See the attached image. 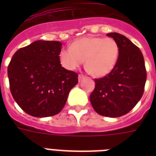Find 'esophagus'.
Masks as SVG:
<instances>
[{"mask_svg": "<svg viewBox=\"0 0 156 156\" xmlns=\"http://www.w3.org/2000/svg\"><path fill=\"white\" fill-rule=\"evenodd\" d=\"M85 78V75H83V73H80V74H78V80L81 81L83 78Z\"/></svg>", "mask_w": 156, "mask_h": 156, "instance_id": "obj_1", "label": "esophagus"}]
</instances>
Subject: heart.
Instances as JSON below:
<instances>
[{
  "label": "heart",
  "instance_id": "b5f03b06",
  "mask_svg": "<svg viewBox=\"0 0 156 156\" xmlns=\"http://www.w3.org/2000/svg\"><path fill=\"white\" fill-rule=\"evenodd\" d=\"M118 44L112 38L87 36L74 40L70 48L59 53L60 62L69 70H73L83 64L94 77H104L116 66L119 57Z\"/></svg>",
  "mask_w": 156,
  "mask_h": 156
}]
</instances>
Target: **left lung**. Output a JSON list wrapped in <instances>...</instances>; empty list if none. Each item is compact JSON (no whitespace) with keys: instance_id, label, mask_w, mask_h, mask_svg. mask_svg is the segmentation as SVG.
<instances>
[{"instance_id":"8db88e82","label":"left lung","mask_w":156,"mask_h":156,"mask_svg":"<svg viewBox=\"0 0 156 156\" xmlns=\"http://www.w3.org/2000/svg\"><path fill=\"white\" fill-rule=\"evenodd\" d=\"M107 35L118 44V61L108 74L95 78L90 100L98 114L118 117L128 113L142 98L147 70L143 53L135 44L119 33Z\"/></svg>"}]
</instances>
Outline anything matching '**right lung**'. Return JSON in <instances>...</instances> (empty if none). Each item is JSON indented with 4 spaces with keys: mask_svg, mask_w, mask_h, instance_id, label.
Wrapping results in <instances>:
<instances>
[{
    "mask_svg": "<svg viewBox=\"0 0 156 156\" xmlns=\"http://www.w3.org/2000/svg\"><path fill=\"white\" fill-rule=\"evenodd\" d=\"M62 44L38 40L21 48L8 66L11 94L30 116L46 117L62 110L78 74L62 67L59 53Z\"/></svg>",
    "mask_w": 156,
    "mask_h": 156,
    "instance_id": "add662e5",
    "label": "right lung"
}]
</instances>
